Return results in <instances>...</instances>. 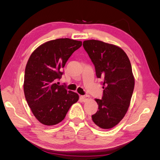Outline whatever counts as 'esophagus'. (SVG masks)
Masks as SVG:
<instances>
[{
  "label": "esophagus",
  "mask_w": 160,
  "mask_h": 160,
  "mask_svg": "<svg viewBox=\"0 0 160 160\" xmlns=\"http://www.w3.org/2000/svg\"><path fill=\"white\" fill-rule=\"evenodd\" d=\"M89 98V95H81L80 96V99L82 101H83V102H85V101H88Z\"/></svg>",
  "instance_id": "1"
}]
</instances>
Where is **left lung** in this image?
<instances>
[{"label": "left lung", "mask_w": 160, "mask_h": 160, "mask_svg": "<svg viewBox=\"0 0 160 160\" xmlns=\"http://www.w3.org/2000/svg\"><path fill=\"white\" fill-rule=\"evenodd\" d=\"M83 46L93 62L101 82L102 99H95L99 107L92 120L101 129L118 125L127 113L134 89L135 79L128 55L114 45L98 40L83 41Z\"/></svg>", "instance_id": "left-lung-1"}]
</instances>
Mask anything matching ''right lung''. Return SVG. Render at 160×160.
I'll use <instances>...</instances> for the list:
<instances>
[{
	"label": "right lung",
	"mask_w": 160,
	"mask_h": 160,
	"mask_svg": "<svg viewBox=\"0 0 160 160\" xmlns=\"http://www.w3.org/2000/svg\"><path fill=\"white\" fill-rule=\"evenodd\" d=\"M82 42L68 38L45 42L33 51L26 65L24 93L37 119L43 125H54L65 118L79 95L56 83L62 69Z\"/></svg>",
	"instance_id": "right-lung-1"
}]
</instances>
